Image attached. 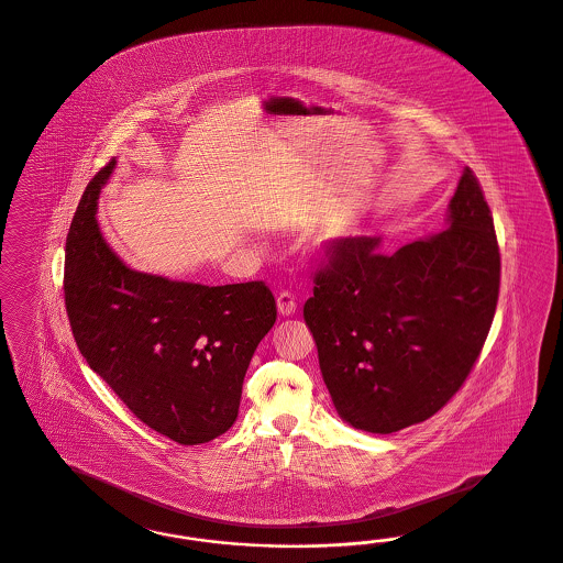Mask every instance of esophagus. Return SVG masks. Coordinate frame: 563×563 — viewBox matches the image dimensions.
<instances>
[{
  "label": "esophagus",
  "mask_w": 563,
  "mask_h": 563,
  "mask_svg": "<svg viewBox=\"0 0 563 563\" xmlns=\"http://www.w3.org/2000/svg\"><path fill=\"white\" fill-rule=\"evenodd\" d=\"M276 308H278V313L283 316V318H289L297 310V301H295V297H292L291 292L283 291L278 297H276Z\"/></svg>",
  "instance_id": "obj_1"
}]
</instances>
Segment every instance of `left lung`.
I'll return each mask as SVG.
<instances>
[{
	"label": "left lung",
	"instance_id": "left-lung-1",
	"mask_svg": "<svg viewBox=\"0 0 563 563\" xmlns=\"http://www.w3.org/2000/svg\"><path fill=\"white\" fill-rule=\"evenodd\" d=\"M446 229L393 255L380 236L336 239L303 306L336 413L390 434L424 422L464 385L485 345L501 257L485 195L464 168Z\"/></svg>",
	"mask_w": 563,
	"mask_h": 563
}]
</instances>
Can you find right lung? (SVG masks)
<instances>
[{"label":"right lung","instance_id":"add662e5","mask_svg":"<svg viewBox=\"0 0 563 563\" xmlns=\"http://www.w3.org/2000/svg\"><path fill=\"white\" fill-rule=\"evenodd\" d=\"M112 159L66 236L64 297L78 351L136 418L178 445L233 427L255 347L276 322L264 283L208 287L131 268L98 224Z\"/></svg>","mask_w":563,"mask_h":563}]
</instances>
